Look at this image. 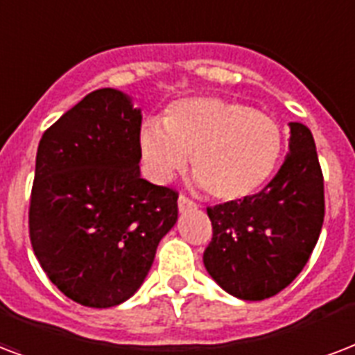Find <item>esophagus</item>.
<instances>
[{"label": "esophagus", "instance_id": "34e87169", "mask_svg": "<svg viewBox=\"0 0 355 355\" xmlns=\"http://www.w3.org/2000/svg\"><path fill=\"white\" fill-rule=\"evenodd\" d=\"M193 208H197V205L191 199H188L186 196L178 197V210L180 212H188V210H193Z\"/></svg>", "mask_w": 355, "mask_h": 355}]
</instances>
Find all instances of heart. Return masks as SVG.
Instances as JSON below:
<instances>
[{
  "label": "heart",
  "mask_w": 355,
  "mask_h": 355,
  "mask_svg": "<svg viewBox=\"0 0 355 355\" xmlns=\"http://www.w3.org/2000/svg\"><path fill=\"white\" fill-rule=\"evenodd\" d=\"M283 145L275 119L216 96L175 102L164 121L148 119L139 132L143 169L150 180L169 182L191 154V173L218 201L255 196L274 175Z\"/></svg>",
  "instance_id": "obj_1"
}]
</instances>
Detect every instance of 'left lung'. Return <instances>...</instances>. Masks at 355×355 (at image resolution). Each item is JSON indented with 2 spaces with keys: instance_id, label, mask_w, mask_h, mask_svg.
<instances>
[{
  "instance_id": "1",
  "label": "left lung",
  "mask_w": 355,
  "mask_h": 355,
  "mask_svg": "<svg viewBox=\"0 0 355 355\" xmlns=\"http://www.w3.org/2000/svg\"><path fill=\"white\" fill-rule=\"evenodd\" d=\"M283 166L266 188L208 207L212 240L202 262L232 296L259 302L296 279L324 223V177L311 130L291 123Z\"/></svg>"
}]
</instances>
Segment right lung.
<instances>
[{"mask_svg":"<svg viewBox=\"0 0 355 355\" xmlns=\"http://www.w3.org/2000/svg\"><path fill=\"white\" fill-rule=\"evenodd\" d=\"M141 112L98 89L42 134L29 201L37 261L72 302H126L178 218V193L139 175Z\"/></svg>","mask_w":355,"mask_h":355,"instance_id":"obj_1","label":"right lung"}]
</instances>
